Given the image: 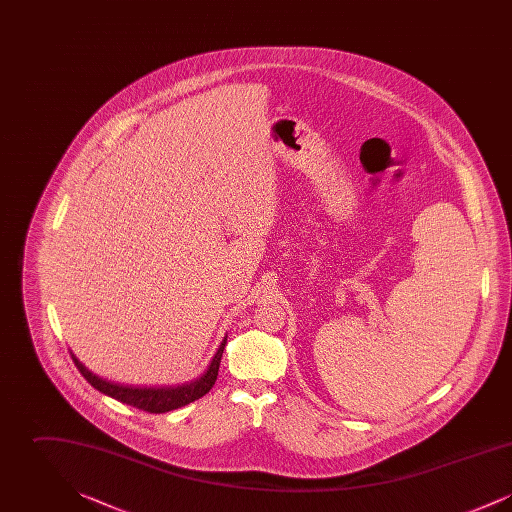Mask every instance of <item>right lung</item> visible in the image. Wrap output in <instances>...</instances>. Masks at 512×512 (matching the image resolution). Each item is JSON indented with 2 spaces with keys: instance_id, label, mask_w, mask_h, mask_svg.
<instances>
[{
  "instance_id": "obj_1",
  "label": "right lung",
  "mask_w": 512,
  "mask_h": 512,
  "mask_svg": "<svg viewBox=\"0 0 512 512\" xmlns=\"http://www.w3.org/2000/svg\"><path fill=\"white\" fill-rule=\"evenodd\" d=\"M226 345V338L220 341L219 349L215 353V357L211 359V363L207 366V370L190 384H182V386H169V388H134V386H122L115 382H107L103 378L96 376L92 370H88L82 365L76 355L71 353L74 365L80 370V374L96 388V390L126 403L130 407L142 409L147 413H169L178 407H184L188 403H192L195 399L203 397L207 391L211 390L217 382L219 376L220 359H222V351Z\"/></svg>"
}]
</instances>
